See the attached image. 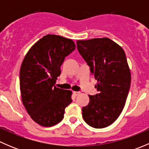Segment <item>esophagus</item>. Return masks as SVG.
<instances>
[{
  "mask_svg": "<svg viewBox=\"0 0 149 149\" xmlns=\"http://www.w3.org/2000/svg\"><path fill=\"white\" fill-rule=\"evenodd\" d=\"M73 94H74L75 96H78L81 94L80 91H73Z\"/></svg>",
  "mask_w": 149,
  "mask_h": 149,
  "instance_id": "obj_1",
  "label": "esophagus"
}]
</instances>
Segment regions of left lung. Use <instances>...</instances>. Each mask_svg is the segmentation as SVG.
<instances>
[{
  "label": "left lung",
  "instance_id": "obj_1",
  "mask_svg": "<svg viewBox=\"0 0 149 149\" xmlns=\"http://www.w3.org/2000/svg\"><path fill=\"white\" fill-rule=\"evenodd\" d=\"M79 53L90 67L99 94L82 108L84 121L95 128L110 125L121 114L130 86V70L123 48L107 38L76 42Z\"/></svg>",
  "mask_w": 149,
  "mask_h": 149
}]
</instances>
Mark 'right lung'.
Segmentation results:
<instances>
[{
    "label": "right lung",
    "mask_w": 149,
    "mask_h": 149,
    "mask_svg": "<svg viewBox=\"0 0 149 149\" xmlns=\"http://www.w3.org/2000/svg\"><path fill=\"white\" fill-rule=\"evenodd\" d=\"M75 49L72 40L47 34L31 47L24 58L19 76L22 100L31 119L40 125L58 124L71 103L72 91L54 85L65 58Z\"/></svg>",
    "instance_id": "right-lung-1"
}]
</instances>
